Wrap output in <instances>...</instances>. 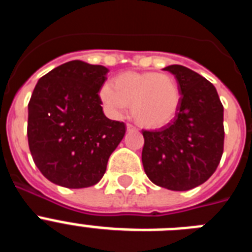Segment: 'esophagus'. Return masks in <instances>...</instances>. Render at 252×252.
<instances>
[{
    "mask_svg": "<svg viewBox=\"0 0 252 252\" xmlns=\"http://www.w3.org/2000/svg\"><path fill=\"white\" fill-rule=\"evenodd\" d=\"M126 128H127V131H136V127H135L132 124L126 125Z\"/></svg>",
    "mask_w": 252,
    "mask_h": 252,
    "instance_id": "1",
    "label": "esophagus"
}]
</instances>
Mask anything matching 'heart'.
Wrapping results in <instances>:
<instances>
[{"mask_svg":"<svg viewBox=\"0 0 252 252\" xmlns=\"http://www.w3.org/2000/svg\"><path fill=\"white\" fill-rule=\"evenodd\" d=\"M102 104L113 117H121L131 103L133 117L146 127H162L174 120L180 103L177 81L157 72H125L112 86L99 90Z\"/></svg>","mask_w":252,"mask_h":252,"instance_id":"1","label":"heart"}]
</instances>
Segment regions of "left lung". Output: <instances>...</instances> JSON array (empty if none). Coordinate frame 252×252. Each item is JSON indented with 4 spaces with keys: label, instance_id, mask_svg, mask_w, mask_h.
Instances as JSON below:
<instances>
[{
    "label": "left lung",
    "instance_id": "obj_1",
    "mask_svg": "<svg viewBox=\"0 0 252 252\" xmlns=\"http://www.w3.org/2000/svg\"><path fill=\"white\" fill-rule=\"evenodd\" d=\"M180 103L174 120L142 130V165L149 179L170 190H189L209 179L223 154V106L215 86L183 65H169Z\"/></svg>",
    "mask_w": 252,
    "mask_h": 252
}]
</instances>
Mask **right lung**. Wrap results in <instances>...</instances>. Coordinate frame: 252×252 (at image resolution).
Masks as SVG:
<instances>
[{"label":"right lung","instance_id":"1","mask_svg":"<svg viewBox=\"0 0 252 252\" xmlns=\"http://www.w3.org/2000/svg\"><path fill=\"white\" fill-rule=\"evenodd\" d=\"M108 69L72 60L41 77L29 102L28 140L35 165L65 188L94 186L126 132L107 119L99 90Z\"/></svg>","mask_w":252,"mask_h":252}]
</instances>
